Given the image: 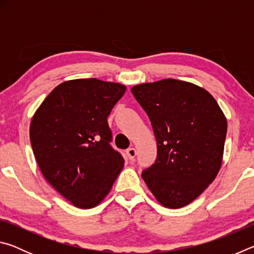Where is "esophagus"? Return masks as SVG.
Wrapping results in <instances>:
<instances>
[{"label":"esophagus","mask_w":254,"mask_h":254,"mask_svg":"<svg viewBox=\"0 0 254 254\" xmlns=\"http://www.w3.org/2000/svg\"><path fill=\"white\" fill-rule=\"evenodd\" d=\"M127 154L128 159H130V160H132V159H134L135 156H136V150L134 148H128L127 150Z\"/></svg>","instance_id":"esophagus-1"}]
</instances>
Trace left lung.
Returning <instances> with one entry per match:
<instances>
[{"mask_svg": "<svg viewBox=\"0 0 254 254\" xmlns=\"http://www.w3.org/2000/svg\"><path fill=\"white\" fill-rule=\"evenodd\" d=\"M157 140V159L142 178L167 208L195 200L221 169L226 118L210 94L192 83L166 78L133 86Z\"/></svg>", "mask_w": 254, "mask_h": 254, "instance_id": "1", "label": "left lung"}]
</instances>
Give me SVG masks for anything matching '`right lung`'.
I'll use <instances>...</instances> for the list:
<instances>
[{"label":"right lung","instance_id":"right-lung-1","mask_svg":"<svg viewBox=\"0 0 254 254\" xmlns=\"http://www.w3.org/2000/svg\"><path fill=\"white\" fill-rule=\"evenodd\" d=\"M127 86L96 78L55 87L30 123V141L44 177L78 208L97 206L111 191L124 159L111 147L107 117Z\"/></svg>","mask_w":254,"mask_h":254}]
</instances>
